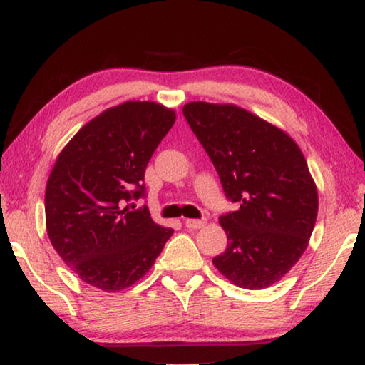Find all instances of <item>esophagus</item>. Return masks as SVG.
I'll return each instance as SVG.
<instances>
[{"label":"esophagus","mask_w":365,"mask_h":365,"mask_svg":"<svg viewBox=\"0 0 365 365\" xmlns=\"http://www.w3.org/2000/svg\"><path fill=\"white\" fill-rule=\"evenodd\" d=\"M207 224V220L206 219H187L185 220V225H187L188 228H193V230H197V228H201V227H205Z\"/></svg>","instance_id":"34e87169"}]
</instances>
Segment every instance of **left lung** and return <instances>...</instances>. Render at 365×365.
<instances>
[{"label": "left lung", "instance_id": "obj_1", "mask_svg": "<svg viewBox=\"0 0 365 365\" xmlns=\"http://www.w3.org/2000/svg\"><path fill=\"white\" fill-rule=\"evenodd\" d=\"M183 115L240 206L219 219L228 246L212 264L240 288L272 287L299 261L317 219V187L299 146L235 104L191 101Z\"/></svg>", "mask_w": 365, "mask_h": 365}]
</instances>
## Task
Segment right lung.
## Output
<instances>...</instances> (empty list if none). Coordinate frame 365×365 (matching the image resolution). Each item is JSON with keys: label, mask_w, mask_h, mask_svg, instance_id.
Instances as JSON below:
<instances>
[{"label": "right lung", "mask_w": 365, "mask_h": 365, "mask_svg": "<svg viewBox=\"0 0 365 365\" xmlns=\"http://www.w3.org/2000/svg\"><path fill=\"white\" fill-rule=\"evenodd\" d=\"M175 122L154 101L103 110L73 135L49 174L46 232L61 259L90 287L113 293L153 267L174 230L123 205L145 196V170Z\"/></svg>", "instance_id": "1"}]
</instances>
